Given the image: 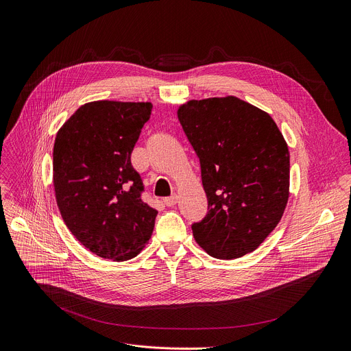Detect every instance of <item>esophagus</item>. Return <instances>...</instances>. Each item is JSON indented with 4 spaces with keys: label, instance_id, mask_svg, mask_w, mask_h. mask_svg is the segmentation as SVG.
Segmentation results:
<instances>
[{
    "label": "esophagus",
    "instance_id": "esophagus-1",
    "mask_svg": "<svg viewBox=\"0 0 351 351\" xmlns=\"http://www.w3.org/2000/svg\"><path fill=\"white\" fill-rule=\"evenodd\" d=\"M164 203H165L167 207H172V206H175V204L178 203V196L173 195V196H171V197H165V199H164Z\"/></svg>",
    "mask_w": 351,
    "mask_h": 351
}]
</instances>
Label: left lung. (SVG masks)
Returning a JSON list of instances; mask_svg holds the SVG:
<instances>
[{"label":"left lung","mask_w":351,"mask_h":351,"mask_svg":"<svg viewBox=\"0 0 351 351\" xmlns=\"http://www.w3.org/2000/svg\"><path fill=\"white\" fill-rule=\"evenodd\" d=\"M200 161L208 202L193 222L196 242L215 259H237L276 228L289 200L290 152L266 112L235 97L190 101L178 110Z\"/></svg>","instance_id":"obj_1"}]
</instances>
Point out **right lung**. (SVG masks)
Instances as JSON below:
<instances>
[{"label": "right lung", "mask_w": 351, "mask_h": 351, "mask_svg": "<svg viewBox=\"0 0 351 351\" xmlns=\"http://www.w3.org/2000/svg\"><path fill=\"white\" fill-rule=\"evenodd\" d=\"M151 110L149 102H90L56 136L58 210L71 234L99 258L129 261L152 235L158 211L141 199L144 184L132 165Z\"/></svg>", "instance_id": "add662e5"}]
</instances>
